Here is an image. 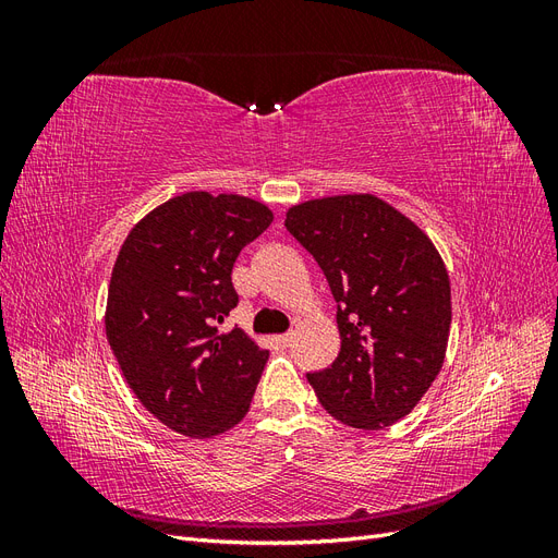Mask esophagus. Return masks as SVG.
<instances>
[{
    "instance_id": "34e87169",
    "label": "esophagus",
    "mask_w": 558,
    "mask_h": 558,
    "mask_svg": "<svg viewBox=\"0 0 558 558\" xmlns=\"http://www.w3.org/2000/svg\"><path fill=\"white\" fill-rule=\"evenodd\" d=\"M275 340H277V344H279V347H291V342H293V332H286V335H277V337H275Z\"/></svg>"
}]
</instances>
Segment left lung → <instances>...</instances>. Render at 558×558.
Masks as SVG:
<instances>
[{"label": "left lung", "instance_id": "8db88e82", "mask_svg": "<svg viewBox=\"0 0 558 558\" xmlns=\"http://www.w3.org/2000/svg\"><path fill=\"white\" fill-rule=\"evenodd\" d=\"M286 228L324 269L337 302L340 353L307 375L320 404L353 428L396 424L445 363L451 286L442 256L373 193L300 202L286 211Z\"/></svg>", "mask_w": 558, "mask_h": 558}]
</instances>
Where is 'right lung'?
Returning a JSON list of instances; mask_svg holds the SVG:
<instances>
[{"label":"right lung","mask_w":558,"mask_h":558,"mask_svg":"<svg viewBox=\"0 0 558 558\" xmlns=\"http://www.w3.org/2000/svg\"><path fill=\"white\" fill-rule=\"evenodd\" d=\"M272 218L253 197L181 193L134 223L116 256L107 340L132 393L185 437L234 428L256 393L269 351L218 324L240 302L234 260Z\"/></svg>","instance_id":"add662e5"}]
</instances>
